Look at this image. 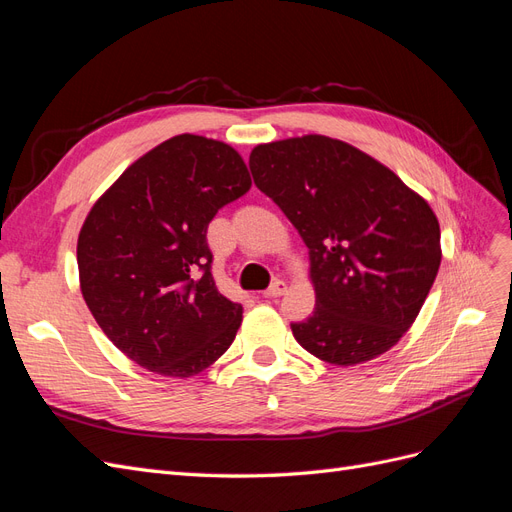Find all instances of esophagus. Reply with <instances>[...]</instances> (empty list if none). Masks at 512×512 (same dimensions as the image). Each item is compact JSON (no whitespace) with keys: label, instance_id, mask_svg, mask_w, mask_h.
Segmentation results:
<instances>
[{"label":"esophagus","instance_id":"obj_1","mask_svg":"<svg viewBox=\"0 0 512 512\" xmlns=\"http://www.w3.org/2000/svg\"><path fill=\"white\" fill-rule=\"evenodd\" d=\"M286 282H282V280H275L267 290H265V297L267 299H277V297H282V294L286 292Z\"/></svg>","mask_w":512,"mask_h":512}]
</instances>
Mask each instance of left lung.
<instances>
[{
  "label": "left lung",
  "instance_id": "8db88e82",
  "mask_svg": "<svg viewBox=\"0 0 512 512\" xmlns=\"http://www.w3.org/2000/svg\"><path fill=\"white\" fill-rule=\"evenodd\" d=\"M250 170L309 250L316 309L290 324L294 339L339 367L391 350L440 269L427 200L361 149L320 134L254 147Z\"/></svg>",
  "mask_w": 512,
  "mask_h": 512
}]
</instances>
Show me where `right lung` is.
<instances>
[{
	"label": "right lung",
	"mask_w": 512,
	"mask_h": 512,
	"mask_svg": "<svg viewBox=\"0 0 512 512\" xmlns=\"http://www.w3.org/2000/svg\"><path fill=\"white\" fill-rule=\"evenodd\" d=\"M250 188L230 145L179 134L130 164L91 207L76 243L81 292L128 359L190 378L228 350L243 307L215 286L207 226Z\"/></svg>",
	"instance_id": "right-lung-1"
}]
</instances>
